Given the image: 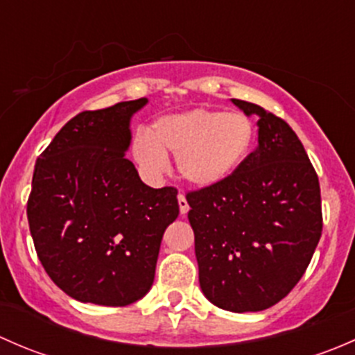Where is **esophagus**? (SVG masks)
Masks as SVG:
<instances>
[{
    "label": "esophagus",
    "instance_id": "obj_1",
    "mask_svg": "<svg viewBox=\"0 0 355 355\" xmlns=\"http://www.w3.org/2000/svg\"><path fill=\"white\" fill-rule=\"evenodd\" d=\"M178 207H180L182 216H185V214L189 213V202H187V199H185L184 194H178Z\"/></svg>",
    "mask_w": 355,
    "mask_h": 355
}]
</instances>
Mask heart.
<instances>
[{
  "mask_svg": "<svg viewBox=\"0 0 355 355\" xmlns=\"http://www.w3.org/2000/svg\"><path fill=\"white\" fill-rule=\"evenodd\" d=\"M256 139L254 121L241 111L192 108L164 114L137 132L130 151L144 175L157 178L177 156L178 173L198 189H213L239 170Z\"/></svg>",
  "mask_w": 355,
  "mask_h": 355,
  "instance_id": "b5f03b06",
  "label": "heart"
}]
</instances>
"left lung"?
Here are the masks:
<instances>
[{
	"instance_id": "obj_1",
	"label": "left lung",
	"mask_w": 355,
	"mask_h": 355,
	"mask_svg": "<svg viewBox=\"0 0 355 355\" xmlns=\"http://www.w3.org/2000/svg\"><path fill=\"white\" fill-rule=\"evenodd\" d=\"M257 148L213 189L187 194L200 290L232 313L280 302L302 278L323 230L318 175L287 121L254 103Z\"/></svg>"
}]
</instances>
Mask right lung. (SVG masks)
Listing matches in <instances>:
<instances>
[{"mask_svg": "<svg viewBox=\"0 0 355 355\" xmlns=\"http://www.w3.org/2000/svg\"><path fill=\"white\" fill-rule=\"evenodd\" d=\"M148 98L84 111L35 161L27 218L41 264L67 295L128 306L151 290L177 189H153L125 157Z\"/></svg>", "mask_w": 355, "mask_h": 355, "instance_id": "obj_1", "label": "right lung"}]
</instances>
